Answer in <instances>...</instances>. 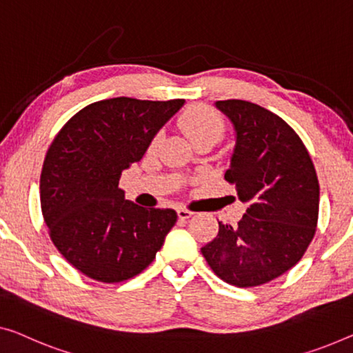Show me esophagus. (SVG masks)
Masks as SVG:
<instances>
[{
    "label": "esophagus",
    "instance_id": "obj_1",
    "mask_svg": "<svg viewBox=\"0 0 353 353\" xmlns=\"http://www.w3.org/2000/svg\"><path fill=\"white\" fill-rule=\"evenodd\" d=\"M177 215H179V219H181V220H187V219H190V217H192L193 212H192L190 209L179 208V209H177Z\"/></svg>",
    "mask_w": 353,
    "mask_h": 353
}]
</instances>
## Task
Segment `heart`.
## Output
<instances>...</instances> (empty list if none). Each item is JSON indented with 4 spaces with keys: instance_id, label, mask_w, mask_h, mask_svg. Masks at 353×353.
<instances>
[{
    "instance_id": "obj_1",
    "label": "heart",
    "mask_w": 353,
    "mask_h": 353,
    "mask_svg": "<svg viewBox=\"0 0 353 353\" xmlns=\"http://www.w3.org/2000/svg\"><path fill=\"white\" fill-rule=\"evenodd\" d=\"M177 125L194 145L199 143H217L227 131L223 115L208 104H193L187 108L179 117ZM157 141L159 136L152 141V147L157 144Z\"/></svg>"
}]
</instances>
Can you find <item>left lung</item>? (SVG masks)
<instances>
[{"instance_id": "1", "label": "left lung", "mask_w": 353, "mask_h": 353, "mask_svg": "<svg viewBox=\"0 0 353 353\" xmlns=\"http://www.w3.org/2000/svg\"><path fill=\"white\" fill-rule=\"evenodd\" d=\"M236 130L225 181L247 210L238 225L219 222L201 247L215 274L247 288L274 281L296 265L317 230L320 187L311 155L285 120L243 99L215 103Z\"/></svg>"}]
</instances>
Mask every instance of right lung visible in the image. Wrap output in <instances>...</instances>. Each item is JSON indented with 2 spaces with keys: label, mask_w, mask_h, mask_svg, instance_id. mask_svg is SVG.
I'll return each mask as SVG.
<instances>
[{
  "label": "right lung",
  "mask_w": 353,
  "mask_h": 353,
  "mask_svg": "<svg viewBox=\"0 0 353 353\" xmlns=\"http://www.w3.org/2000/svg\"><path fill=\"white\" fill-rule=\"evenodd\" d=\"M182 104L103 99L72 115L52 141L39 181L42 217L65 260L93 281L138 276L176 225V210L128 201L119 181Z\"/></svg>",
  "instance_id": "1"
}]
</instances>
